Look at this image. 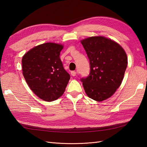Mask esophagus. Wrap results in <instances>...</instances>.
I'll return each mask as SVG.
<instances>
[{
    "label": "esophagus",
    "instance_id": "1",
    "mask_svg": "<svg viewBox=\"0 0 147 147\" xmlns=\"http://www.w3.org/2000/svg\"><path fill=\"white\" fill-rule=\"evenodd\" d=\"M71 75H72V76H74V77H75V76H76L77 75V72H76V71H71Z\"/></svg>",
    "mask_w": 147,
    "mask_h": 147
}]
</instances>
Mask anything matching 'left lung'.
I'll return each instance as SVG.
<instances>
[{
	"mask_svg": "<svg viewBox=\"0 0 147 147\" xmlns=\"http://www.w3.org/2000/svg\"><path fill=\"white\" fill-rule=\"evenodd\" d=\"M90 64V74L81 81L86 94L97 102L107 99L120 86L127 65L121 46L103 36L81 40Z\"/></svg>",
	"mask_w": 147,
	"mask_h": 147,
	"instance_id": "1",
	"label": "left lung"
}]
</instances>
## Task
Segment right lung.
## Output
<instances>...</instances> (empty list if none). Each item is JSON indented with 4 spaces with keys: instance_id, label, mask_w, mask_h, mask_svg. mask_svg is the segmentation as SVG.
<instances>
[{
    "instance_id": "obj_1",
    "label": "right lung",
    "mask_w": 147,
    "mask_h": 147,
    "mask_svg": "<svg viewBox=\"0 0 147 147\" xmlns=\"http://www.w3.org/2000/svg\"><path fill=\"white\" fill-rule=\"evenodd\" d=\"M63 47L59 43H43L30 49L22 59L26 83L35 95L45 101L60 97L70 80L59 57Z\"/></svg>"
}]
</instances>
